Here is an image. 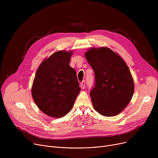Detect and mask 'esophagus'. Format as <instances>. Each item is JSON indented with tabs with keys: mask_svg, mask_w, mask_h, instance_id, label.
Instances as JSON below:
<instances>
[{
	"mask_svg": "<svg viewBox=\"0 0 158 158\" xmlns=\"http://www.w3.org/2000/svg\"><path fill=\"white\" fill-rule=\"evenodd\" d=\"M85 85H86V81H82L81 82V88L82 89H85Z\"/></svg>",
	"mask_w": 158,
	"mask_h": 158,
	"instance_id": "esophagus-1",
	"label": "esophagus"
}]
</instances>
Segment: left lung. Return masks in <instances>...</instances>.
<instances>
[{
    "label": "left lung",
    "instance_id": "left-lung-1",
    "mask_svg": "<svg viewBox=\"0 0 158 158\" xmlns=\"http://www.w3.org/2000/svg\"><path fill=\"white\" fill-rule=\"evenodd\" d=\"M95 73V86L90 91L94 109L106 117L119 114L134 93V81L122 58L107 47L92 48L85 54Z\"/></svg>",
    "mask_w": 158,
    "mask_h": 158
}]
</instances>
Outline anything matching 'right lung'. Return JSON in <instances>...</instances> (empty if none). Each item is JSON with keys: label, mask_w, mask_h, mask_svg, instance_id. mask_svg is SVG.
Here are the masks:
<instances>
[{"label": "right lung", "mask_w": 158, "mask_h": 158, "mask_svg": "<svg viewBox=\"0 0 158 158\" xmlns=\"http://www.w3.org/2000/svg\"><path fill=\"white\" fill-rule=\"evenodd\" d=\"M72 52L58 51L40 65L32 87L39 109L49 117H64L72 108L81 88L76 72L70 66Z\"/></svg>", "instance_id": "right-lung-1"}]
</instances>
